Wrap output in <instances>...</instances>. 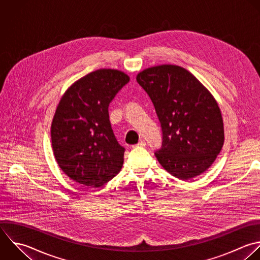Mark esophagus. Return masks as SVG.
Returning a JSON list of instances; mask_svg holds the SVG:
<instances>
[{
	"mask_svg": "<svg viewBox=\"0 0 260 260\" xmlns=\"http://www.w3.org/2000/svg\"><path fill=\"white\" fill-rule=\"evenodd\" d=\"M146 145V143H145V141L144 140H140L137 144H135L133 147H142V146H145Z\"/></svg>",
	"mask_w": 260,
	"mask_h": 260,
	"instance_id": "34e87169",
	"label": "esophagus"
}]
</instances>
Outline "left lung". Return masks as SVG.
<instances>
[{
  "label": "left lung",
  "instance_id": "8db88e82",
  "mask_svg": "<svg viewBox=\"0 0 260 260\" xmlns=\"http://www.w3.org/2000/svg\"><path fill=\"white\" fill-rule=\"evenodd\" d=\"M136 80L149 95L162 131L158 162L172 176L189 180L204 173L224 141L219 107L208 89L177 65L144 69Z\"/></svg>",
  "mask_w": 260,
  "mask_h": 260
}]
</instances>
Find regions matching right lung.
Returning a JSON list of instances; mask_svg holds the SVG:
<instances>
[{
    "instance_id": "obj_1",
    "label": "right lung",
    "mask_w": 260,
    "mask_h": 260,
    "mask_svg": "<svg viewBox=\"0 0 260 260\" xmlns=\"http://www.w3.org/2000/svg\"><path fill=\"white\" fill-rule=\"evenodd\" d=\"M129 80L122 71L99 69L75 81L60 100L52 146L59 167L74 182L98 188L121 171L125 148L114 135L108 109Z\"/></svg>"
}]
</instances>
